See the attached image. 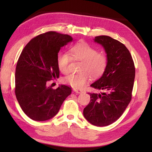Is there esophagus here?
Here are the masks:
<instances>
[{
	"mask_svg": "<svg viewBox=\"0 0 152 152\" xmlns=\"http://www.w3.org/2000/svg\"><path fill=\"white\" fill-rule=\"evenodd\" d=\"M73 91L76 93H83V90H81V89H76V88H74L73 89Z\"/></svg>",
	"mask_w": 152,
	"mask_h": 152,
	"instance_id": "obj_1",
	"label": "esophagus"
}]
</instances>
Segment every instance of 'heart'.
Instances as JSON below:
<instances>
[{
	"mask_svg": "<svg viewBox=\"0 0 152 152\" xmlns=\"http://www.w3.org/2000/svg\"><path fill=\"white\" fill-rule=\"evenodd\" d=\"M70 55L60 53L57 56V63L60 72H69V65L72 58L82 62L78 74H71L64 79V81L75 88H81L88 82L90 75L96 78L104 72L108 64V59L104 53H99L97 49L86 42L74 46L70 50Z\"/></svg>",
	"mask_w": 152,
	"mask_h": 152,
	"instance_id": "b5f03b06",
	"label": "heart"
}]
</instances>
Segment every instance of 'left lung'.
Masks as SVG:
<instances>
[{"label": "left lung", "mask_w": 152, "mask_h": 152, "mask_svg": "<svg viewBox=\"0 0 152 152\" xmlns=\"http://www.w3.org/2000/svg\"><path fill=\"white\" fill-rule=\"evenodd\" d=\"M94 42L104 48L108 59L104 72L91 85L101 93H89V104L83 116L90 124L107 126L121 117L131 100L135 77L131 55L124 44L108 36H99Z\"/></svg>", "instance_id": "obj_1"}]
</instances>
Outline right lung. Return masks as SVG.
Masks as SVG:
<instances>
[{
  "label": "right lung",
  "mask_w": 152,
  "mask_h": 152,
  "mask_svg": "<svg viewBox=\"0 0 152 152\" xmlns=\"http://www.w3.org/2000/svg\"><path fill=\"white\" fill-rule=\"evenodd\" d=\"M72 37L56 32L41 34L28 42L19 57L15 69V93L22 110L34 121H46L56 115L72 89L61 85L48 86L58 78L57 58L61 47Z\"/></svg>",
  "instance_id": "obj_1"
}]
</instances>
